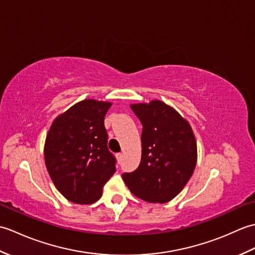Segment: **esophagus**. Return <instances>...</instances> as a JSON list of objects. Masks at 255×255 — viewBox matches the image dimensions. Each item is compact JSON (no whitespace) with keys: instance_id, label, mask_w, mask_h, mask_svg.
I'll use <instances>...</instances> for the list:
<instances>
[{"instance_id":"1","label":"esophagus","mask_w":255,"mask_h":255,"mask_svg":"<svg viewBox=\"0 0 255 255\" xmlns=\"http://www.w3.org/2000/svg\"><path fill=\"white\" fill-rule=\"evenodd\" d=\"M123 158H124V154H123V153H118V154H117V159H118L119 162H121V161L123 160Z\"/></svg>"}]
</instances>
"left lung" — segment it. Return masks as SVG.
<instances>
[{"instance_id": "left-lung-1", "label": "left lung", "mask_w": 255, "mask_h": 255, "mask_svg": "<svg viewBox=\"0 0 255 255\" xmlns=\"http://www.w3.org/2000/svg\"><path fill=\"white\" fill-rule=\"evenodd\" d=\"M142 124L141 161L123 180L134 196L148 203L170 202L193 175L197 144L191 125L159 100L131 104Z\"/></svg>"}]
</instances>
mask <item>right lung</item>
Here are the masks:
<instances>
[{
  "label": "right lung",
  "mask_w": 255,
  "mask_h": 255,
  "mask_svg": "<svg viewBox=\"0 0 255 255\" xmlns=\"http://www.w3.org/2000/svg\"><path fill=\"white\" fill-rule=\"evenodd\" d=\"M111 102L84 100L60 114L47 133L44 156L56 188L75 204H93L116 171L104 118Z\"/></svg>",
  "instance_id": "obj_1"
}]
</instances>
